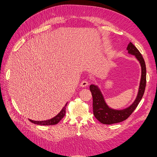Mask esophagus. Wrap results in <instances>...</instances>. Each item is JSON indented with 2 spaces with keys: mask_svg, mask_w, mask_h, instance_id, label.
<instances>
[{
  "mask_svg": "<svg viewBox=\"0 0 157 157\" xmlns=\"http://www.w3.org/2000/svg\"><path fill=\"white\" fill-rule=\"evenodd\" d=\"M88 86V82L86 80H83L81 83H80V86L81 87H86V86Z\"/></svg>",
  "mask_w": 157,
  "mask_h": 157,
  "instance_id": "esophagus-1",
  "label": "esophagus"
}]
</instances>
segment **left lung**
Instances as JSON below:
<instances>
[{"label": "left lung", "mask_w": 157, "mask_h": 157, "mask_svg": "<svg viewBox=\"0 0 157 157\" xmlns=\"http://www.w3.org/2000/svg\"><path fill=\"white\" fill-rule=\"evenodd\" d=\"M127 50L129 54L135 56L136 59L139 61L142 71L138 94L135 101L131 105L121 110L112 109L106 104L98 86L94 84L90 86V90L93 98V113L95 117L103 124H113L121 122L128 119L137 107L144 95L146 84V69L144 60L141 53L132 42L129 43Z\"/></svg>", "instance_id": "obj_1"}]
</instances>
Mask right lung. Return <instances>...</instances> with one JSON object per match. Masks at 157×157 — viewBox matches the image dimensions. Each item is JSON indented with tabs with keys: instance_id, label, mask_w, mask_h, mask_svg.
Instances as JSON below:
<instances>
[{
	"instance_id": "add662e5",
	"label": "right lung",
	"mask_w": 157,
	"mask_h": 157,
	"mask_svg": "<svg viewBox=\"0 0 157 157\" xmlns=\"http://www.w3.org/2000/svg\"><path fill=\"white\" fill-rule=\"evenodd\" d=\"M67 105V103H66L65 105L63 106V108L62 109L61 111H60L57 115L51 119L46 120V121H34V120H32V119H29V120L32 123H34V124L40 125H52L57 124V123L61 121V120L63 118V117H64L65 115Z\"/></svg>"
}]
</instances>
